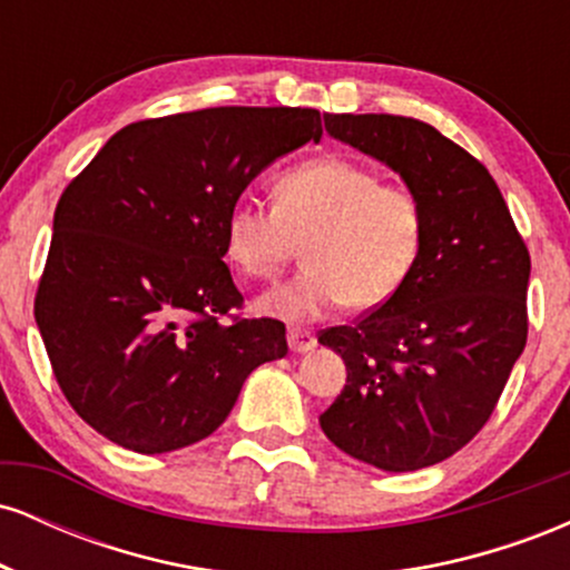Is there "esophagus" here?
Listing matches in <instances>:
<instances>
[{
	"label": "esophagus",
	"instance_id": "1",
	"mask_svg": "<svg viewBox=\"0 0 570 570\" xmlns=\"http://www.w3.org/2000/svg\"><path fill=\"white\" fill-rule=\"evenodd\" d=\"M286 340H289V348L294 353H307L316 348V335L307 330H289V335H286Z\"/></svg>",
	"mask_w": 570,
	"mask_h": 570
}]
</instances>
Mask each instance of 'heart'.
<instances>
[{"label":"heart","instance_id":"b5f03b06","mask_svg":"<svg viewBox=\"0 0 570 570\" xmlns=\"http://www.w3.org/2000/svg\"><path fill=\"white\" fill-rule=\"evenodd\" d=\"M222 235L227 259L252 278L278 276L303 244V271L265 292L257 311L316 322L345 303L356 311L389 303L421 257L426 212L410 189L330 155L281 174L273 208L235 200Z\"/></svg>","mask_w":570,"mask_h":570}]
</instances>
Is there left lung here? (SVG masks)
I'll list each match as a JSON object with an SVG mask.
<instances>
[{
  "instance_id": "left-lung-1",
  "label": "left lung",
  "mask_w": 570,
  "mask_h": 570,
  "mask_svg": "<svg viewBox=\"0 0 570 570\" xmlns=\"http://www.w3.org/2000/svg\"><path fill=\"white\" fill-rule=\"evenodd\" d=\"M326 134L385 163L426 212L407 284L318 343L345 389L318 417L343 453L383 472L444 461L488 423L528 340L531 254L493 176L429 122L324 115Z\"/></svg>"
}]
</instances>
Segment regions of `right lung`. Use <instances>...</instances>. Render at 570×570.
Wrapping results in <instances>:
<instances>
[{
    "instance_id": "1",
    "label": "right lung",
    "mask_w": 570,
    "mask_h": 570,
    "mask_svg": "<svg viewBox=\"0 0 570 570\" xmlns=\"http://www.w3.org/2000/svg\"><path fill=\"white\" fill-rule=\"evenodd\" d=\"M322 139L297 107H214L130 122L63 189L35 318L77 415L134 453L214 434L259 364L286 356L240 307L225 217L271 163Z\"/></svg>"
}]
</instances>
